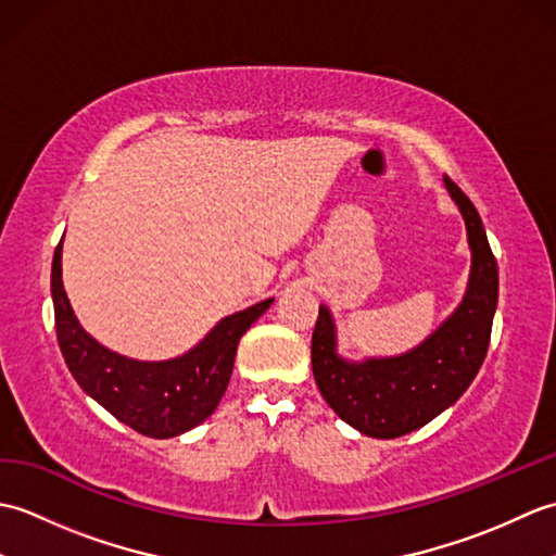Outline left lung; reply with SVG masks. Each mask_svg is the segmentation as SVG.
I'll return each instance as SVG.
<instances>
[{"label": "left lung", "instance_id": "8db88e82", "mask_svg": "<svg viewBox=\"0 0 556 556\" xmlns=\"http://www.w3.org/2000/svg\"><path fill=\"white\" fill-rule=\"evenodd\" d=\"M444 186L466 222L470 275L456 311L399 356L349 361L337 351V325L320 305L313 332V375L337 416L361 434L394 440L428 425L476 380L490 346L500 299V271L485 227L468 195L444 176Z\"/></svg>", "mask_w": 556, "mask_h": 556}]
</instances>
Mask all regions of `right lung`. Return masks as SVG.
I'll return each instance as SVG.
<instances>
[{"instance_id": "right-lung-1", "label": "right lung", "mask_w": 556, "mask_h": 556, "mask_svg": "<svg viewBox=\"0 0 556 556\" xmlns=\"http://www.w3.org/2000/svg\"><path fill=\"white\" fill-rule=\"evenodd\" d=\"M62 243L52 260L54 323L59 349L78 387L146 437L167 440L198 428L227 392L241 337L275 299L224 317L184 356L136 361L102 346L80 327L62 281Z\"/></svg>"}]
</instances>
